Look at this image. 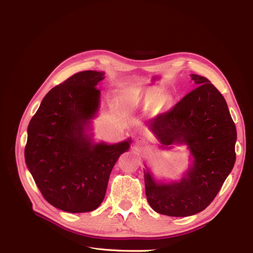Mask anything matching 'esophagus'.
I'll return each mask as SVG.
<instances>
[{"label":"esophagus","instance_id":"1","mask_svg":"<svg viewBox=\"0 0 253 253\" xmlns=\"http://www.w3.org/2000/svg\"><path fill=\"white\" fill-rule=\"evenodd\" d=\"M136 143L139 145V147H142V148H144V147H147L148 145V142L145 141V139H143V138H141V137H138V138L136 139Z\"/></svg>","mask_w":253,"mask_h":253}]
</instances>
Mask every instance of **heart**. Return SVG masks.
Listing matches in <instances>:
<instances>
[{"instance_id":"heart-1","label":"heart","mask_w":253,"mask_h":253,"mask_svg":"<svg viewBox=\"0 0 253 253\" xmlns=\"http://www.w3.org/2000/svg\"><path fill=\"white\" fill-rule=\"evenodd\" d=\"M159 95L155 89L131 87L122 95V102L127 108L151 109L158 102Z\"/></svg>"}]
</instances>
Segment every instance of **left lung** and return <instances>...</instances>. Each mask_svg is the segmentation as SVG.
<instances>
[{
	"mask_svg": "<svg viewBox=\"0 0 253 253\" xmlns=\"http://www.w3.org/2000/svg\"><path fill=\"white\" fill-rule=\"evenodd\" d=\"M196 87L150 127L164 145L187 143L193 166L180 182L157 183L144 173L145 195L152 209L169 216L205 210L217 195L235 163L236 128L225 98L203 76L191 75Z\"/></svg>",
	"mask_w": 253,
	"mask_h": 253,
	"instance_id": "8db88e82",
	"label": "left lung"
}]
</instances>
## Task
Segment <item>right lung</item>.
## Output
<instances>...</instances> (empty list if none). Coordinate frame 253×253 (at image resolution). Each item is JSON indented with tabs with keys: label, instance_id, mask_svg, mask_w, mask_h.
<instances>
[{
	"label": "right lung",
	"instance_id": "add662e5",
	"mask_svg": "<svg viewBox=\"0 0 253 253\" xmlns=\"http://www.w3.org/2000/svg\"><path fill=\"white\" fill-rule=\"evenodd\" d=\"M103 73L84 71L51 88L27 128L25 162L43 197L71 213L97 209L129 142L93 144L84 128L99 108Z\"/></svg>",
	"mask_w": 253,
	"mask_h": 253
}]
</instances>
